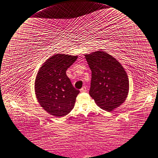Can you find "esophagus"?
Wrapping results in <instances>:
<instances>
[{"label": "esophagus", "mask_w": 158, "mask_h": 158, "mask_svg": "<svg viewBox=\"0 0 158 158\" xmlns=\"http://www.w3.org/2000/svg\"><path fill=\"white\" fill-rule=\"evenodd\" d=\"M80 91L81 93H85V92H86V91H87V89H86V87L85 86H83V87L81 89Z\"/></svg>", "instance_id": "esophagus-1"}]
</instances>
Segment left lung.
I'll use <instances>...</instances> for the list:
<instances>
[{"mask_svg": "<svg viewBox=\"0 0 158 158\" xmlns=\"http://www.w3.org/2000/svg\"><path fill=\"white\" fill-rule=\"evenodd\" d=\"M92 72L89 94L100 108L111 111L123 103L129 89L128 76L115 58L104 51L85 55Z\"/></svg>", "mask_w": 158, "mask_h": 158, "instance_id": "1", "label": "left lung"}]
</instances>
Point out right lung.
I'll list each match as a JSON object with an SVG mask.
<instances>
[{"label":"right lung","instance_id":"add662e5","mask_svg":"<svg viewBox=\"0 0 158 158\" xmlns=\"http://www.w3.org/2000/svg\"><path fill=\"white\" fill-rule=\"evenodd\" d=\"M77 56L57 54L47 60L39 69L35 83L37 100L49 114L58 118L73 108L79 93L66 75V71Z\"/></svg>","mask_w":158,"mask_h":158}]
</instances>
